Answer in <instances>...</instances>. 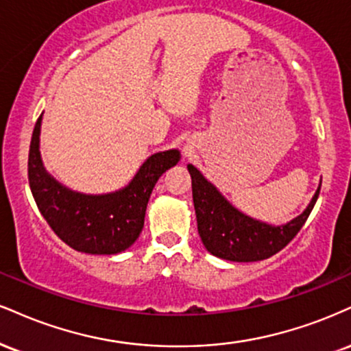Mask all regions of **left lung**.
Returning <instances> with one entry per match:
<instances>
[{"instance_id":"8db88e82","label":"left lung","mask_w":351,"mask_h":351,"mask_svg":"<svg viewBox=\"0 0 351 351\" xmlns=\"http://www.w3.org/2000/svg\"><path fill=\"white\" fill-rule=\"evenodd\" d=\"M188 170L202 243L213 255L229 261H260L282 250L302 229L320 191L319 186L301 216L285 226L274 227L239 213L197 168L188 165Z\"/></svg>"}]
</instances>
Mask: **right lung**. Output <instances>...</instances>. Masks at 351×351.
Wrapping results in <instances>:
<instances>
[{"label":"right lung","instance_id":"1","mask_svg":"<svg viewBox=\"0 0 351 351\" xmlns=\"http://www.w3.org/2000/svg\"><path fill=\"white\" fill-rule=\"evenodd\" d=\"M40 119L34 128L27 160L29 186L37 208L55 234L78 252L114 255L129 248L143 227L152 189L180 160L178 150L152 155L121 191L90 196L70 191L45 171L39 154Z\"/></svg>","mask_w":351,"mask_h":351}]
</instances>
